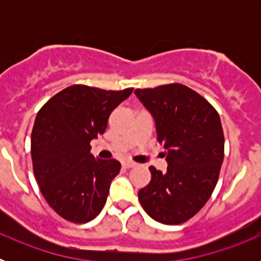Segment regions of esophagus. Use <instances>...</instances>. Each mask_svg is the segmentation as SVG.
Returning <instances> with one entry per match:
<instances>
[{
	"label": "esophagus",
	"instance_id": "34e87169",
	"mask_svg": "<svg viewBox=\"0 0 261 261\" xmlns=\"http://www.w3.org/2000/svg\"><path fill=\"white\" fill-rule=\"evenodd\" d=\"M124 168H130V167H135L136 163L133 161H129V159H123V162H121Z\"/></svg>",
	"mask_w": 261,
	"mask_h": 261
}]
</instances>
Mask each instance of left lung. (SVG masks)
Wrapping results in <instances>:
<instances>
[{"label": "left lung", "mask_w": 261, "mask_h": 261, "mask_svg": "<svg viewBox=\"0 0 261 261\" xmlns=\"http://www.w3.org/2000/svg\"><path fill=\"white\" fill-rule=\"evenodd\" d=\"M135 93L155 120L156 141L168 162L166 172L149 167L151 180L138 191V200L153 220L179 225L201 211L218 181L225 154L220 115L181 84Z\"/></svg>", "instance_id": "obj_1"}]
</instances>
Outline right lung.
Masks as SVG:
<instances>
[{"label": "right lung", "mask_w": 261, "mask_h": 261, "mask_svg": "<svg viewBox=\"0 0 261 261\" xmlns=\"http://www.w3.org/2000/svg\"><path fill=\"white\" fill-rule=\"evenodd\" d=\"M132 91L73 85L39 110L31 133L32 168L41 195L64 220L86 223L105 206L121 165L95 158L90 142L105 133L111 112Z\"/></svg>", "instance_id": "add662e5"}]
</instances>
